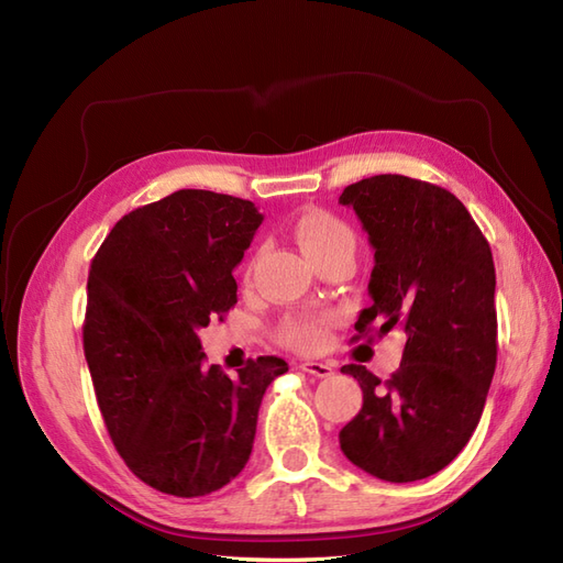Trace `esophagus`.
I'll list each match as a JSON object with an SVG mask.
<instances>
[{"label": "esophagus", "mask_w": 563, "mask_h": 563, "mask_svg": "<svg viewBox=\"0 0 563 563\" xmlns=\"http://www.w3.org/2000/svg\"><path fill=\"white\" fill-rule=\"evenodd\" d=\"M300 371L310 373V376H317V378H329L335 373V364H331V362H302Z\"/></svg>", "instance_id": "34e87169"}]
</instances>
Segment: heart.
Masks as SVG:
<instances>
[{
  "label": "heart",
  "mask_w": 563,
  "mask_h": 563,
  "mask_svg": "<svg viewBox=\"0 0 563 563\" xmlns=\"http://www.w3.org/2000/svg\"><path fill=\"white\" fill-rule=\"evenodd\" d=\"M294 234L300 249L312 263L321 258V255H329V253L354 255V249H356V236L352 228L327 211L302 213L296 220ZM279 335L286 345H291L296 350H308V352L319 350L323 345V340H327V319L310 317V314L288 317L282 323Z\"/></svg>",
  "instance_id": "b5f03b06"
}]
</instances>
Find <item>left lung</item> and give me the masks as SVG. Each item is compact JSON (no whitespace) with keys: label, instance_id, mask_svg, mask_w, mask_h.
Instances as JSON below:
<instances>
[{"label":"left lung","instance_id":"left-lung-1","mask_svg":"<svg viewBox=\"0 0 563 563\" xmlns=\"http://www.w3.org/2000/svg\"><path fill=\"white\" fill-rule=\"evenodd\" d=\"M350 207L373 246L368 294L354 329L399 327L406 345L389 380L366 366L362 411L340 430L345 457L383 482H418L444 470L479 424L498 360L496 267L490 246L455 195L383 174L347 185Z\"/></svg>","mask_w":563,"mask_h":563}]
</instances>
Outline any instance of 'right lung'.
Here are the masks:
<instances>
[{"label": "right lung", "mask_w": 563, "mask_h": 563, "mask_svg": "<svg viewBox=\"0 0 563 563\" xmlns=\"http://www.w3.org/2000/svg\"><path fill=\"white\" fill-rule=\"evenodd\" d=\"M253 201L178 190L124 216L91 263L84 354L114 449L147 486L199 498L249 463L265 389L288 364L207 366L199 329L236 302Z\"/></svg>", "instance_id": "right-lung-1"}]
</instances>
